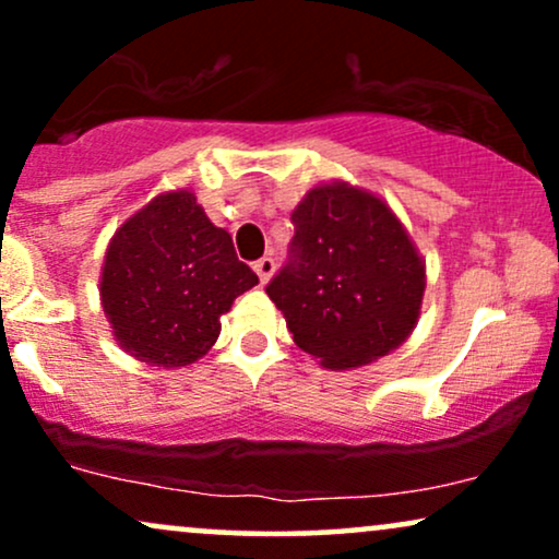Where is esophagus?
<instances>
[{
	"label": "esophagus",
	"instance_id": "esophagus-1",
	"mask_svg": "<svg viewBox=\"0 0 559 559\" xmlns=\"http://www.w3.org/2000/svg\"><path fill=\"white\" fill-rule=\"evenodd\" d=\"M254 273L260 275L262 284H267V281H271V275L275 273V262H273V258H260L258 262H254Z\"/></svg>",
	"mask_w": 559,
	"mask_h": 559
}]
</instances>
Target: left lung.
<instances>
[{"label": "left lung", "instance_id": "left-lung-1", "mask_svg": "<svg viewBox=\"0 0 559 559\" xmlns=\"http://www.w3.org/2000/svg\"><path fill=\"white\" fill-rule=\"evenodd\" d=\"M292 260L267 284L294 344L323 368L352 370L413 333L426 260L394 210L346 181L318 183L294 207Z\"/></svg>", "mask_w": 559, "mask_h": 559}]
</instances>
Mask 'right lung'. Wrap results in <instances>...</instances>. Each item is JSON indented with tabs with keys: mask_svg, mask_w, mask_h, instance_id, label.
Returning a JSON list of instances; mask_svg holds the SVG:
<instances>
[{
	"mask_svg": "<svg viewBox=\"0 0 559 559\" xmlns=\"http://www.w3.org/2000/svg\"><path fill=\"white\" fill-rule=\"evenodd\" d=\"M258 284L194 191L176 189L157 194L115 230L99 299L120 349L157 368H183L213 349L221 318Z\"/></svg>",
	"mask_w": 559,
	"mask_h": 559,
	"instance_id": "obj_1",
	"label": "right lung"
}]
</instances>
